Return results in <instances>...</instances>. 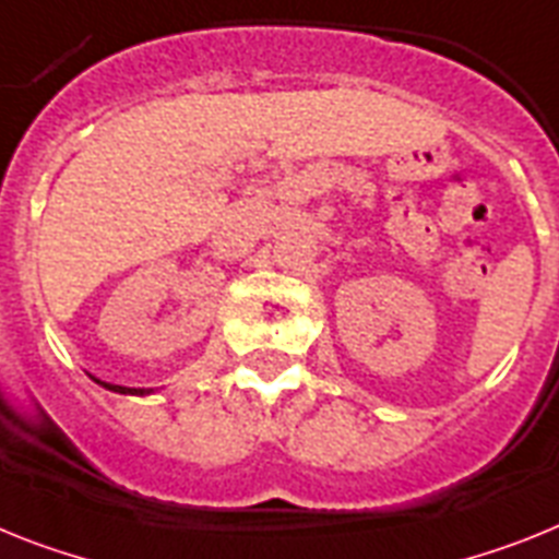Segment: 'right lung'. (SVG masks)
Listing matches in <instances>:
<instances>
[{
  "label": "right lung",
  "instance_id": "add662e5",
  "mask_svg": "<svg viewBox=\"0 0 559 559\" xmlns=\"http://www.w3.org/2000/svg\"><path fill=\"white\" fill-rule=\"evenodd\" d=\"M93 381H96V378H93ZM96 383H102V386H105V389H110V392H121V395H147V392H144V389H128V386H116V383H105V381H96Z\"/></svg>",
  "mask_w": 559,
  "mask_h": 559
}]
</instances>
